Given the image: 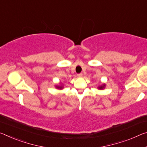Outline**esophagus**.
<instances>
[{"label": "esophagus", "instance_id": "obj_1", "mask_svg": "<svg viewBox=\"0 0 147 147\" xmlns=\"http://www.w3.org/2000/svg\"><path fill=\"white\" fill-rule=\"evenodd\" d=\"M77 76H78V77L80 78V77H82V73H80V74H78Z\"/></svg>", "mask_w": 147, "mask_h": 147}]
</instances>
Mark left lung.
<instances>
[{"label": "left lung", "mask_w": 147, "mask_h": 147, "mask_svg": "<svg viewBox=\"0 0 147 147\" xmlns=\"http://www.w3.org/2000/svg\"><path fill=\"white\" fill-rule=\"evenodd\" d=\"M105 84H103L101 85V86H99L98 87H97V88H98V90H103L105 88Z\"/></svg>", "instance_id": "8db88e82"}]
</instances>
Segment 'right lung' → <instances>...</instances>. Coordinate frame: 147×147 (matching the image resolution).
I'll return each instance as SVG.
<instances>
[{
  "label": "right lung",
  "instance_id": "add662e5",
  "mask_svg": "<svg viewBox=\"0 0 147 147\" xmlns=\"http://www.w3.org/2000/svg\"><path fill=\"white\" fill-rule=\"evenodd\" d=\"M55 88H56L57 89L62 90V89H63V85L62 83H60V85H56L55 86Z\"/></svg>",
  "mask_w": 147,
  "mask_h": 147
}]
</instances>
